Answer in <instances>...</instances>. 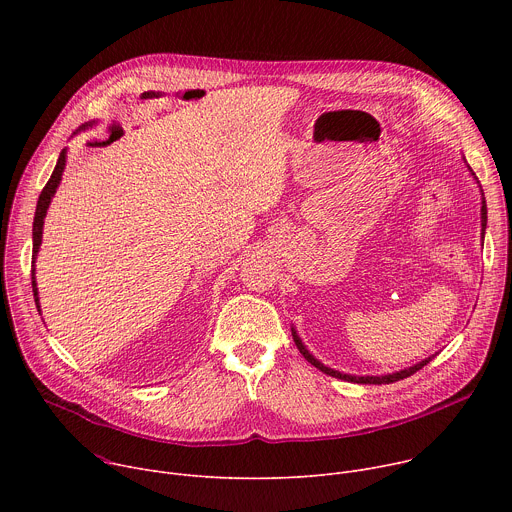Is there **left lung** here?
Wrapping results in <instances>:
<instances>
[{
	"label": "left lung",
	"mask_w": 512,
	"mask_h": 512,
	"mask_svg": "<svg viewBox=\"0 0 512 512\" xmlns=\"http://www.w3.org/2000/svg\"><path fill=\"white\" fill-rule=\"evenodd\" d=\"M464 164H466V158H464ZM466 168H468V172L472 174V178L476 180V184H478V178H476V174L472 172V168L466 164ZM480 186V184H478ZM480 194H482V206H480V225H482V233H480V237H482V241H484V233H486V221H488V216H486V200H484V192H482V188H480ZM291 336H294V342H296V346H298V350L304 354V358L310 362V364H314L316 369H320L322 373H326V375H330V377H336V379H342V381H348V383H358V385H389V383H395V381H401V379H407V377H411L413 373H417L419 369H423L425 364L437 354H431V356H427V358H423V360H419V362H415L413 367H407V369H401V371H395V373H387V375H348V373H340V371H336V369H330V367H326L324 362H320L308 348H306V344L302 342V338L298 336V330L291 326Z\"/></svg>",
	"instance_id": "1"
}]
</instances>
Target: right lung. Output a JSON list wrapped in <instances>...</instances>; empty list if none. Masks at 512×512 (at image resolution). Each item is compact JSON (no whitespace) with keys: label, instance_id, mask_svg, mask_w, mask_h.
Wrapping results in <instances>:
<instances>
[{"label":"right lung","instance_id":"right-lung-1","mask_svg":"<svg viewBox=\"0 0 512 512\" xmlns=\"http://www.w3.org/2000/svg\"><path fill=\"white\" fill-rule=\"evenodd\" d=\"M95 125H97V121H89V123L81 125V127L77 129V133H81V131H85V129H91V127H95ZM64 168H66V148L60 152L58 162H56V166H54V172H52L50 180L46 182L44 190L40 192V198H38V204H36V214H34V227H32V289H34V302H36V308H38L40 314H42V310H40V298H38L36 267H34V263H36V257H38V251H40V245H42L44 218H46L48 206H50V202H52V198H54V194H56V190H58V186H60Z\"/></svg>","mask_w":512,"mask_h":512}]
</instances>
